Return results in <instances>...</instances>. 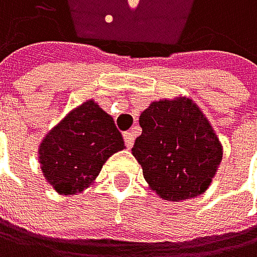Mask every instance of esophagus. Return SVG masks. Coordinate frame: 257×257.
Returning <instances> with one entry per match:
<instances>
[{"label":"esophagus","instance_id":"esophagus-1","mask_svg":"<svg viewBox=\"0 0 257 257\" xmlns=\"http://www.w3.org/2000/svg\"><path fill=\"white\" fill-rule=\"evenodd\" d=\"M123 139H124V144H126L127 148H131L134 145V134L133 133H130V131L124 133L123 134Z\"/></svg>","mask_w":257,"mask_h":257}]
</instances>
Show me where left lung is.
I'll return each instance as SVG.
<instances>
[{
    "label": "left lung",
    "instance_id": "1",
    "mask_svg": "<svg viewBox=\"0 0 257 257\" xmlns=\"http://www.w3.org/2000/svg\"><path fill=\"white\" fill-rule=\"evenodd\" d=\"M142 134L133 155L148 186L164 201L205 193L223 160V147L207 116L186 96L155 101L141 113Z\"/></svg>",
    "mask_w": 257,
    "mask_h": 257
}]
</instances>
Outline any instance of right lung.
Returning <instances> with one entry per match:
<instances>
[{"label": "right lung", "mask_w": 257, "mask_h": 257, "mask_svg": "<svg viewBox=\"0 0 257 257\" xmlns=\"http://www.w3.org/2000/svg\"><path fill=\"white\" fill-rule=\"evenodd\" d=\"M124 148L113 118L93 99L66 115L39 145V164L56 193H82L99 175L104 163Z\"/></svg>", "instance_id": "1"}]
</instances>
